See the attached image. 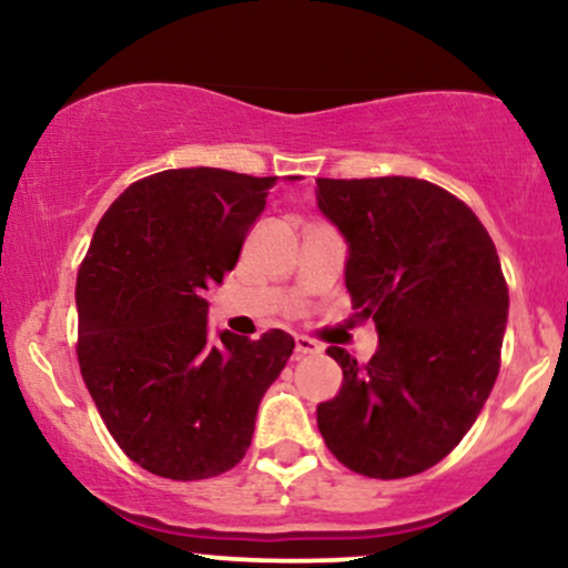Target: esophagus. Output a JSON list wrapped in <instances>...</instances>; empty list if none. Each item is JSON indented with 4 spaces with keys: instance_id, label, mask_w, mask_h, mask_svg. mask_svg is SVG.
<instances>
[{
    "instance_id": "1",
    "label": "esophagus",
    "mask_w": 568,
    "mask_h": 568,
    "mask_svg": "<svg viewBox=\"0 0 568 568\" xmlns=\"http://www.w3.org/2000/svg\"><path fill=\"white\" fill-rule=\"evenodd\" d=\"M321 349H323V347L315 342V338H310V336H296V355H298V357H304V355H317V352H321Z\"/></svg>"
}]
</instances>
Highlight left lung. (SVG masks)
<instances>
[{"label":"left lung","instance_id":"obj_1","mask_svg":"<svg viewBox=\"0 0 568 568\" xmlns=\"http://www.w3.org/2000/svg\"><path fill=\"white\" fill-rule=\"evenodd\" d=\"M317 207L349 243L355 317L379 331L363 366L328 347L344 384L317 406V427L352 473H425L497 382L510 306L497 247L465 202L422 179H317Z\"/></svg>","mask_w":568,"mask_h":568}]
</instances>
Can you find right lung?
<instances>
[{
	"mask_svg": "<svg viewBox=\"0 0 568 568\" xmlns=\"http://www.w3.org/2000/svg\"><path fill=\"white\" fill-rule=\"evenodd\" d=\"M277 175L179 168L130 184L98 221L77 275V361L116 446L143 470H232L293 338L213 336L205 291L237 264Z\"/></svg>",
	"mask_w": 568,
	"mask_h": 568,
	"instance_id": "obj_1",
	"label": "right lung"
}]
</instances>
